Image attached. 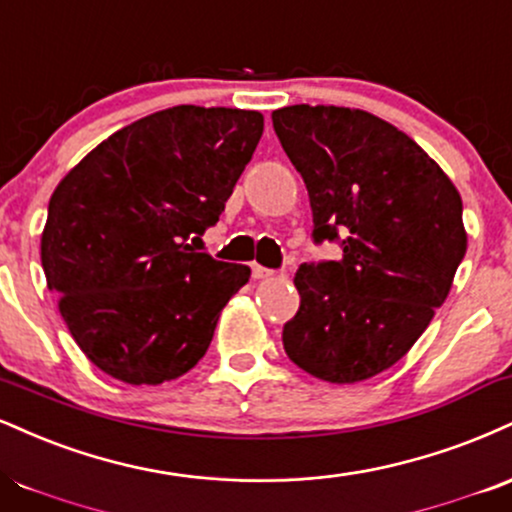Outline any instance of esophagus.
<instances>
[{"label": "esophagus", "mask_w": 512, "mask_h": 512, "mask_svg": "<svg viewBox=\"0 0 512 512\" xmlns=\"http://www.w3.org/2000/svg\"><path fill=\"white\" fill-rule=\"evenodd\" d=\"M269 276H274L272 269L262 267V264H252V279H269Z\"/></svg>", "instance_id": "esophagus-1"}]
</instances>
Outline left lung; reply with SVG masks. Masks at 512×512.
<instances>
[{"mask_svg":"<svg viewBox=\"0 0 512 512\" xmlns=\"http://www.w3.org/2000/svg\"><path fill=\"white\" fill-rule=\"evenodd\" d=\"M283 152L303 176L312 238L343 257L295 272L300 307L283 326L286 355L312 377L355 384L415 346L453 286L467 250L463 200L410 135L348 107L272 114Z\"/></svg>","mask_w":512,"mask_h":512,"instance_id":"left-lung-1","label":"left lung"}]
</instances>
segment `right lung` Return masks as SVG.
<instances>
[{
	"mask_svg": "<svg viewBox=\"0 0 512 512\" xmlns=\"http://www.w3.org/2000/svg\"><path fill=\"white\" fill-rule=\"evenodd\" d=\"M264 116L181 107L102 140L49 197L40 257L73 341L126 384L193 369L250 267L195 252L252 159Z\"/></svg>",
	"mask_w": 512,
	"mask_h": 512,
	"instance_id": "add662e5",
	"label": "right lung"
}]
</instances>
